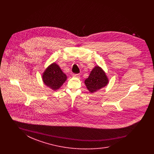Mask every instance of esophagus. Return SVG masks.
Instances as JSON below:
<instances>
[{"mask_svg": "<svg viewBox=\"0 0 154 154\" xmlns=\"http://www.w3.org/2000/svg\"><path fill=\"white\" fill-rule=\"evenodd\" d=\"M73 76L74 77H77V78H80V74H73Z\"/></svg>", "mask_w": 154, "mask_h": 154, "instance_id": "obj_1", "label": "esophagus"}]
</instances>
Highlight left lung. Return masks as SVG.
Returning a JSON list of instances; mask_svg holds the SVG:
<instances>
[{"label":"left lung","instance_id":"8db88e82","mask_svg":"<svg viewBox=\"0 0 154 154\" xmlns=\"http://www.w3.org/2000/svg\"><path fill=\"white\" fill-rule=\"evenodd\" d=\"M108 82L105 73L100 67L96 66L91 71L88 78L85 80V84L89 91L93 93L105 87Z\"/></svg>","mask_w":154,"mask_h":154}]
</instances>
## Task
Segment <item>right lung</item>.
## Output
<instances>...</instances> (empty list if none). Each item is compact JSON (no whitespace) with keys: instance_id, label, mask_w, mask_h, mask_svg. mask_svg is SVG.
I'll list each match as a JSON object with an SVG mask.
<instances>
[{"instance_id":"right-lung-1","label":"right lung","mask_w":154,"mask_h":154,"mask_svg":"<svg viewBox=\"0 0 154 154\" xmlns=\"http://www.w3.org/2000/svg\"><path fill=\"white\" fill-rule=\"evenodd\" d=\"M66 79V74L63 73L59 66L55 63L49 66L43 75L44 84L54 91L58 89Z\"/></svg>"}]
</instances>
